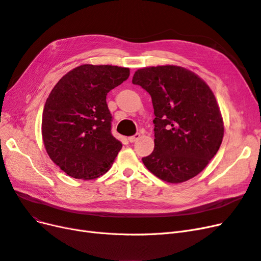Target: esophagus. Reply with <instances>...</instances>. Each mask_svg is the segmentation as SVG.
<instances>
[{
    "mask_svg": "<svg viewBox=\"0 0 261 261\" xmlns=\"http://www.w3.org/2000/svg\"><path fill=\"white\" fill-rule=\"evenodd\" d=\"M139 138H140V134H136V135L130 136L128 138V140H129V143H135V141H137Z\"/></svg>",
    "mask_w": 261,
    "mask_h": 261,
    "instance_id": "obj_1",
    "label": "esophagus"
}]
</instances>
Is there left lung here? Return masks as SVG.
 Instances as JSON below:
<instances>
[{
    "label": "left lung",
    "mask_w": 261,
    "mask_h": 261,
    "mask_svg": "<svg viewBox=\"0 0 261 261\" xmlns=\"http://www.w3.org/2000/svg\"><path fill=\"white\" fill-rule=\"evenodd\" d=\"M133 84L149 92L154 109V149L143 158L160 179L183 183L198 175L218 152L223 118L207 83L176 65L137 69Z\"/></svg>",
    "instance_id": "obj_1"
}]
</instances>
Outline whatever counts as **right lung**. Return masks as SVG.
<instances>
[{
	"instance_id": "right-lung-1",
	"label": "right lung",
	"mask_w": 261,
	"mask_h": 261,
	"mask_svg": "<svg viewBox=\"0 0 261 261\" xmlns=\"http://www.w3.org/2000/svg\"><path fill=\"white\" fill-rule=\"evenodd\" d=\"M129 68L84 64L53 87L42 113V139L50 159L67 175L93 179L112 167L122 143L111 134L107 94Z\"/></svg>"
}]
</instances>
